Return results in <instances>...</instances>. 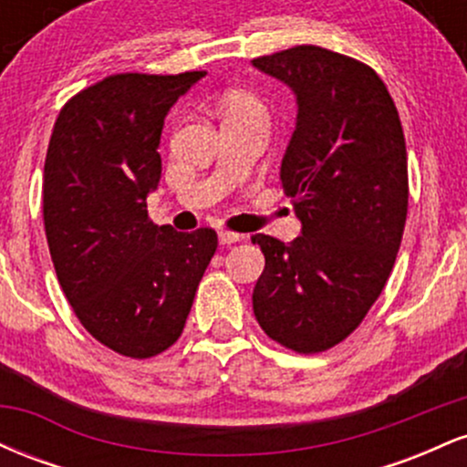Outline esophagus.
Instances as JSON below:
<instances>
[{
    "mask_svg": "<svg viewBox=\"0 0 467 467\" xmlns=\"http://www.w3.org/2000/svg\"><path fill=\"white\" fill-rule=\"evenodd\" d=\"M237 241H241V234L230 233V230H219V244H222V245L237 244Z\"/></svg>",
    "mask_w": 467,
    "mask_h": 467,
    "instance_id": "obj_1",
    "label": "esophagus"
}]
</instances>
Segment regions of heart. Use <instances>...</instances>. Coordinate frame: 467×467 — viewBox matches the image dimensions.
Returning <instances> with one entry per match:
<instances>
[{"label":"heart","mask_w":467,"mask_h":467,"mask_svg":"<svg viewBox=\"0 0 467 467\" xmlns=\"http://www.w3.org/2000/svg\"><path fill=\"white\" fill-rule=\"evenodd\" d=\"M223 116L239 114V111H254V114H265V107L250 92H233L223 99Z\"/></svg>","instance_id":"heart-1"}]
</instances>
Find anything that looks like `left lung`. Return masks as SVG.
<instances>
[{"label":"left lung","instance_id":"8db88e82","mask_svg":"<svg viewBox=\"0 0 467 467\" xmlns=\"http://www.w3.org/2000/svg\"><path fill=\"white\" fill-rule=\"evenodd\" d=\"M296 94L281 162L301 237L254 234L265 267L252 292L261 329L296 353L336 347L387 285L409 213V162L387 85L364 63L318 46L252 58Z\"/></svg>","mask_w":467,"mask_h":467}]
</instances>
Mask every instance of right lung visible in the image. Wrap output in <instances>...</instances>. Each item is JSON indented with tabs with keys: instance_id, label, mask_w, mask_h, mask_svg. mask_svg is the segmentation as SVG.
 Returning <instances> with one entry per match:
<instances>
[{
	"instance_id": "obj_1",
	"label": "right lung",
	"mask_w": 467,
	"mask_h": 467,
	"mask_svg": "<svg viewBox=\"0 0 467 467\" xmlns=\"http://www.w3.org/2000/svg\"><path fill=\"white\" fill-rule=\"evenodd\" d=\"M206 72L111 74L63 105L47 144L44 223L80 325L120 356L153 358L182 336L217 233L149 219L164 118Z\"/></svg>"
}]
</instances>
